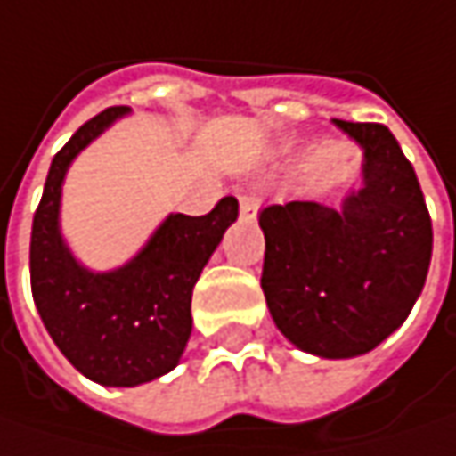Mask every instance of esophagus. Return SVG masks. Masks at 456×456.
I'll use <instances>...</instances> for the list:
<instances>
[{
	"label": "esophagus",
	"mask_w": 456,
	"mask_h": 456,
	"mask_svg": "<svg viewBox=\"0 0 456 456\" xmlns=\"http://www.w3.org/2000/svg\"><path fill=\"white\" fill-rule=\"evenodd\" d=\"M256 211H258V200L250 192H242L240 195V214L242 216H256Z\"/></svg>",
	"instance_id": "1"
}]
</instances>
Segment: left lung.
Masks as SVG:
<instances>
[{
  "label": "left lung",
  "instance_id": "1",
  "mask_svg": "<svg viewBox=\"0 0 456 456\" xmlns=\"http://www.w3.org/2000/svg\"><path fill=\"white\" fill-rule=\"evenodd\" d=\"M334 125L362 151V187L339 208L289 200L261 211V287L276 329L303 352L345 360L379 347L423 292L434 229L389 127Z\"/></svg>",
  "mask_w": 456,
  "mask_h": 456
}]
</instances>
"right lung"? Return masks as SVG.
I'll use <instances>...</instances> for the list:
<instances>
[{
  "instance_id": "obj_1",
  "label": "right lung",
  "mask_w": 456,
  "mask_h": 456,
  "mask_svg": "<svg viewBox=\"0 0 456 456\" xmlns=\"http://www.w3.org/2000/svg\"><path fill=\"white\" fill-rule=\"evenodd\" d=\"M125 114L130 106L104 109L54 156L30 232L38 315L64 357L102 387H141L177 368L192 331V287L237 219L229 195L206 216L169 214L125 266H83L60 224L64 177L77 153Z\"/></svg>"
}]
</instances>
